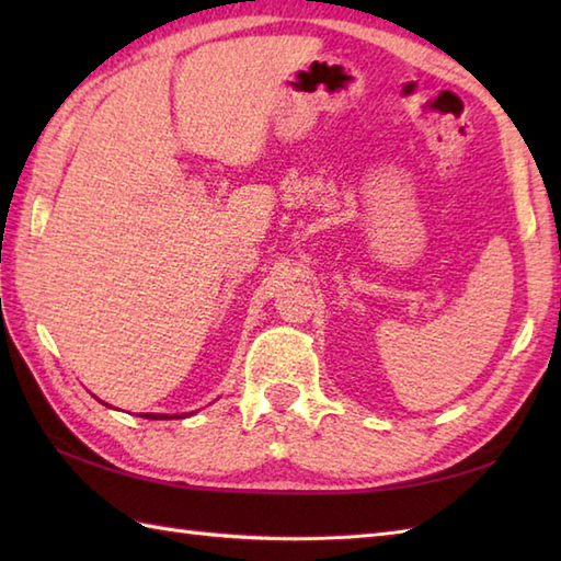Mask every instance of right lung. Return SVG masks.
<instances>
[{
  "label": "right lung",
  "instance_id": "obj_1",
  "mask_svg": "<svg viewBox=\"0 0 561 561\" xmlns=\"http://www.w3.org/2000/svg\"><path fill=\"white\" fill-rule=\"evenodd\" d=\"M105 404V402H103ZM139 416H145V420H183V416H187V412L181 416V414H159V412H147V414H139Z\"/></svg>",
  "mask_w": 561,
  "mask_h": 561
}]
</instances>
